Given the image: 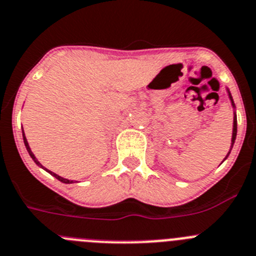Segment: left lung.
I'll list each match as a JSON object with an SVG mask.
<instances>
[{
	"mask_svg": "<svg viewBox=\"0 0 256 256\" xmlns=\"http://www.w3.org/2000/svg\"><path fill=\"white\" fill-rule=\"evenodd\" d=\"M228 96H230V100H231L232 106H234V100H232V96H231V93H230V92H228ZM236 135H237V118H236V114H234V131H232V142H231V149H232V146H234V140H236ZM231 149H230L228 154H227V156H226V158H227V156H230V153H231ZM226 158H224V160H226Z\"/></svg>",
	"mask_w": 256,
	"mask_h": 256,
	"instance_id": "obj_1",
	"label": "left lung"
}]
</instances>
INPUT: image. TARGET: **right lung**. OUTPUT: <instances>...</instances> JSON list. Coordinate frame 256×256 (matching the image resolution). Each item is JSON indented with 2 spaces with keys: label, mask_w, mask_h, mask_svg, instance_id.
Here are the masks:
<instances>
[{
  "label": "right lung",
  "mask_w": 256,
  "mask_h": 256,
  "mask_svg": "<svg viewBox=\"0 0 256 256\" xmlns=\"http://www.w3.org/2000/svg\"><path fill=\"white\" fill-rule=\"evenodd\" d=\"M22 139H24V144H25V148H26V150H28V153H29V156H32V160H34V162H36V164H38L39 167H42V168H44L43 167L42 164H40V163L38 162V160H36V156H34L33 154V152L30 150V146H29V144H28V140H26V138H25V134H24V131H22ZM46 171L47 172H50V174H52V176H54L56 177L57 180H58V181H61V182H64V184H72V181H71V180H68V178H64V177H61V176H58V174H54V172H50V171H48L47 168H44Z\"/></svg>",
  "instance_id": "1"
}]
</instances>
